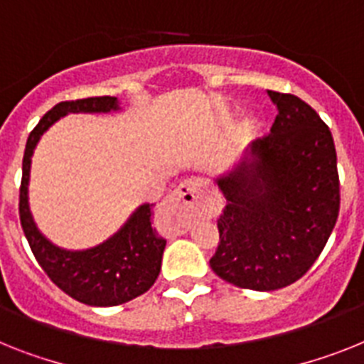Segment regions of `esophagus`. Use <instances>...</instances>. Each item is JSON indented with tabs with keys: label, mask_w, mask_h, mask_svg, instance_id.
Wrapping results in <instances>:
<instances>
[{
	"label": "esophagus",
	"mask_w": 364,
	"mask_h": 364,
	"mask_svg": "<svg viewBox=\"0 0 364 364\" xmlns=\"http://www.w3.org/2000/svg\"><path fill=\"white\" fill-rule=\"evenodd\" d=\"M203 180L199 178H188L176 188V191L171 195L167 203H165V210L171 214H176L182 221V225H188L191 215H193L195 204L199 200V195L203 191Z\"/></svg>",
	"instance_id": "obj_1"
}]
</instances>
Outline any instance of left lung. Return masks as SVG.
<instances>
[{"mask_svg":"<svg viewBox=\"0 0 364 364\" xmlns=\"http://www.w3.org/2000/svg\"><path fill=\"white\" fill-rule=\"evenodd\" d=\"M268 96L277 106L269 134L215 178L227 206L210 258L223 281L258 292L288 287L311 269L341 208L337 152L327 124L297 96Z\"/></svg>","mask_w":364,"mask_h":364,"instance_id":"left-lung-1","label":"left lung"}]
</instances>
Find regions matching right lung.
Here are the masks:
<instances>
[{"instance_id":"add662e5","label":"right lung","mask_w":364,"mask_h":364,"mask_svg":"<svg viewBox=\"0 0 364 364\" xmlns=\"http://www.w3.org/2000/svg\"><path fill=\"white\" fill-rule=\"evenodd\" d=\"M121 109L115 96L59 102L42 117L27 137L20 186V223L41 268L63 292L92 307H115L145 294L160 275L165 240L150 225L152 204H141L109 240L83 251L53 245L37 229L29 212L27 186L31 156L41 135L68 113H109Z\"/></svg>"}]
</instances>
